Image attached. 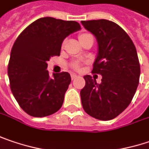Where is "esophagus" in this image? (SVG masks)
<instances>
[{"instance_id": "obj_1", "label": "esophagus", "mask_w": 149, "mask_h": 149, "mask_svg": "<svg viewBox=\"0 0 149 149\" xmlns=\"http://www.w3.org/2000/svg\"><path fill=\"white\" fill-rule=\"evenodd\" d=\"M71 77H72V80H74V79H76L77 77V75L74 74V73H72V74L71 75Z\"/></svg>"}]
</instances>
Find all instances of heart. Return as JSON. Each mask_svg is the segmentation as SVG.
I'll return each instance as SVG.
<instances>
[{"mask_svg":"<svg viewBox=\"0 0 149 149\" xmlns=\"http://www.w3.org/2000/svg\"><path fill=\"white\" fill-rule=\"evenodd\" d=\"M88 36H92V35L89 34V33H81V34L79 35L78 38H79V40H83V39H85V38H87V37H88ZM64 44H65V42L63 43V45H64ZM78 66H79V65H78L77 63H74V64H73V67H74V68H78Z\"/></svg>","mask_w":149,"mask_h":149,"instance_id":"1","label":"heart"}]
</instances>
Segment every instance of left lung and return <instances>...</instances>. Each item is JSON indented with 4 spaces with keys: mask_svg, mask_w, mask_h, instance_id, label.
I'll return each mask as SVG.
<instances>
[{
    "mask_svg": "<svg viewBox=\"0 0 149 149\" xmlns=\"http://www.w3.org/2000/svg\"><path fill=\"white\" fill-rule=\"evenodd\" d=\"M94 35L98 53L93 72L102 76L100 83L89 75L83 77L80 92L85 112L101 120L118 116L130 104L139 83L140 65L135 45L118 24L106 19L82 21Z\"/></svg>",
    "mask_w": 149,
    "mask_h": 149,
    "instance_id": "1",
    "label": "left lung"
}]
</instances>
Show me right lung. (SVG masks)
Segmentation results:
<instances>
[{"label": "right lung", "instance_id": "obj_1", "mask_svg": "<svg viewBox=\"0 0 149 149\" xmlns=\"http://www.w3.org/2000/svg\"><path fill=\"white\" fill-rule=\"evenodd\" d=\"M80 29L75 21L41 17L29 25L15 41L8 77L14 98L29 116H48L62 106L71 76L63 72L49 77L47 61L60 56L63 40Z\"/></svg>", "mask_w": 149, "mask_h": 149}]
</instances>
